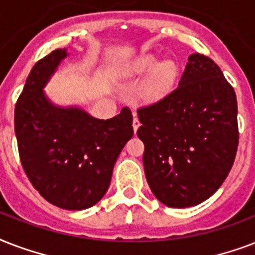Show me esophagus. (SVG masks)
<instances>
[{
  "mask_svg": "<svg viewBox=\"0 0 255 255\" xmlns=\"http://www.w3.org/2000/svg\"><path fill=\"white\" fill-rule=\"evenodd\" d=\"M133 116H134V118H133V129H134V131H137L138 128H139V120L137 118V113H134V112H133Z\"/></svg>",
  "mask_w": 255,
  "mask_h": 255,
  "instance_id": "34e87169",
  "label": "esophagus"
}]
</instances>
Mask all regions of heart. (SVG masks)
<instances>
[{"instance_id": "heart-1", "label": "heart", "mask_w": 255, "mask_h": 255, "mask_svg": "<svg viewBox=\"0 0 255 255\" xmlns=\"http://www.w3.org/2000/svg\"><path fill=\"white\" fill-rule=\"evenodd\" d=\"M155 64L157 58L151 54H146L138 57L128 68V74L130 76H143L153 69L141 86V97L146 102H157L165 98L173 90L178 76V66L174 61H163L157 66Z\"/></svg>"}]
</instances>
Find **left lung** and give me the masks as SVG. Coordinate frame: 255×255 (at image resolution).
<instances>
[{
    "instance_id": "left-lung-1",
    "label": "left lung",
    "mask_w": 255,
    "mask_h": 255,
    "mask_svg": "<svg viewBox=\"0 0 255 255\" xmlns=\"http://www.w3.org/2000/svg\"><path fill=\"white\" fill-rule=\"evenodd\" d=\"M137 112L146 179L157 199L189 208L212 197L232 169L240 138L236 92L220 66L191 54L178 86Z\"/></svg>"
}]
</instances>
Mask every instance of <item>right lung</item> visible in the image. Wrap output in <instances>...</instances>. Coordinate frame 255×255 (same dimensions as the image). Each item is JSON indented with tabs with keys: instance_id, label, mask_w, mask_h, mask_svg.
Segmentation results:
<instances>
[{
	"instance_id": "1",
	"label": "right lung",
	"mask_w": 255,
	"mask_h": 255,
	"mask_svg": "<svg viewBox=\"0 0 255 255\" xmlns=\"http://www.w3.org/2000/svg\"><path fill=\"white\" fill-rule=\"evenodd\" d=\"M68 56L57 49L33 66L15 104L19 159L35 190L61 209L92 208L109 189L114 163L133 137L129 108L98 120L78 108L52 104L43 88Z\"/></svg>"
}]
</instances>
